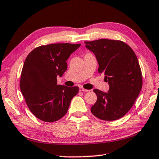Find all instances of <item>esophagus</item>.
Listing matches in <instances>:
<instances>
[{
    "label": "esophagus",
    "instance_id": "1",
    "mask_svg": "<svg viewBox=\"0 0 159 159\" xmlns=\"http://www.w3.org/2000/svg\"><path fill=\"white\" fill-rule=\"evenodd\" d=\"M80 90L83 91V92H88V91H89L87 89H85V88H83V87H80Z\"/></svg>",
    "mask_w": 159,
    "mask_h": 159
}]
</instances>
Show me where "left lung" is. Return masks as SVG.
Masks as SVG:
<instances>
[{"instance_id":"1","label":"left lung","mask_w":159,"mask_h":159,"mask_svg":"<svg viewBox=\"0 0 159 159\" xmlns=\"http://www.w3.org/2000/svg\"><path fill=\"white\" fill-rule=\"evenodd\" d=\"M95 54L98 72L105 75L108 93L95 89L98 99L91 112L103 120H114L125 116L133 106L142 87V71L133 49L121 41L99 39L85 41Z\"/></svg>"}]
</instances>
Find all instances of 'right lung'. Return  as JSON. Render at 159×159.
<instances>
[{"mask_svg":"<svg viewBox=\"0 0 159 159\" xmlns=\"http://www.w3.org/2000/svg\"><path fill=\"white\" fill-rule=\"evenodd\" d=\"M80 46L71 43L41 45L26 58L21 74V92L29 110L43 121L54 122L62 118L79 93L77 86L58 85L57 76L66 71V60Z\"/></svg>","mask_w":159,"mask_h":159,"instance_id":"obj_1","label":"right lung"}]
</instances>
